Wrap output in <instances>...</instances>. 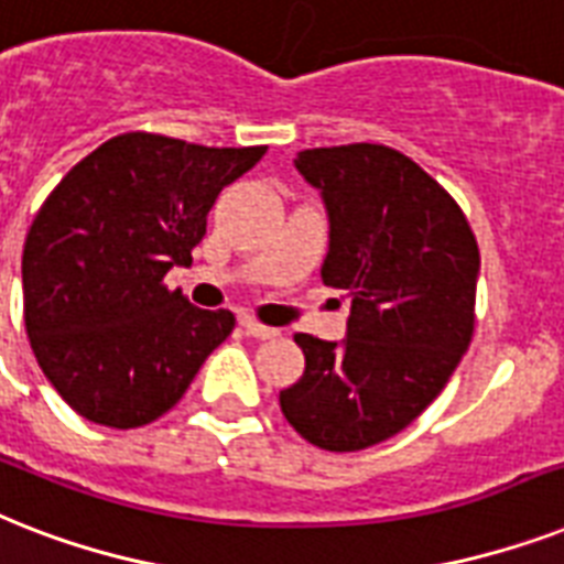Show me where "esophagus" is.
I'll return each mask as SVG.
<instances>
[{"label": "esophagus", "instance_id": "34e87169", "mask_svg": "<svg viewBox=\"0 0 564 564\" xmlns=\"http://www.w3.org/2000/svg\"><path fill=\"white\" fill-rule=\"evenodd\" d=\"M241 326H245L247 335L256 337V340H273V337L279 335V328L264 326V323H259V319L253 317H241Z\"/></svg>", "mask_w": 564, "mask_h": 564}]
</instances>
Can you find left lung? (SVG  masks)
<instances>
[{"instance_id": "obj_1", "label": "left lung", "mask_w": 564, "mask_h": 564, "mask_svg": "<svg viewBox=\"0 0 564 564\" xmlns=\"http://www.w3.org/2000/svg\"><path fill=\"white\" fill-rule=\"evenodd\" d=\"M294 165L328 212L319 276L352 311L340 344L294 335L305 372L279 404L311 445L360 452L448 384L475 332L480 253L457 200L393 148H311Z\"/></svg>"}]
</instances>
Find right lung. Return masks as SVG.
I'll use <instances>...</instances> for the list:
<instances>
[{
  "mask_svg": "<svg viewBox=\"0 0 564 564\" xmlns=\"http://www.w3.org/2000/svg\"><path fill=\"white\" fill-rule=\"evenodd\" d=\"M264 151L121 133L54 186L25 236L22 311L75 413L121 431L154 422L236 328L232 311L197 308L162 279L192 261L220 188Z\"/></svg>",
  "mask_w": 564,
  "mask_h": 564,
  "instance_id": "obj_1",
  "label": "right lung"
}]
</instances>
